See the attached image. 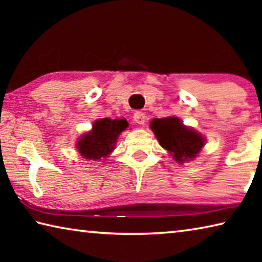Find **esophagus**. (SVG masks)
I'll list each match as a JSON object with an SVG mask.
<instances>
[{"instance_id":"34e87169","label":"esophagus","mask_w":262,"mask_h":262,"mask_svg":"<svg viewBox=\"0 0 262 262\" xmlns=\"http://www.w3.org/2000/svg\"><path fill=\"white\" fill-rule=\"evenodd\" d=\"M133 119H134V121L136 123H139V125H143L145 122V114L143 112H141V111H136L133 115Z\"/></svg>"}]
</instances>
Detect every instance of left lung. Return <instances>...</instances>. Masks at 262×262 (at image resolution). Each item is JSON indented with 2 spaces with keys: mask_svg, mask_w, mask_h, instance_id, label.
Instances as JSON below:
<instances>
[{
  "mask_svg": "<svg viewBox=\"0 0 262 262\" xmlns=\"http://www.w3.org/2000/svg\"><path fill=\"white\" fill-rule=\"evenodd\" d=\"M150 127L162 147L178 163L194 158L205 145V140L199 133L184 126L176 117L154 119Z\"/></svg>",
  "mask_w": 262,
  "mask_h": 262,
  "instance_id": "1",
  "label": "left lung"
}]
</instances>
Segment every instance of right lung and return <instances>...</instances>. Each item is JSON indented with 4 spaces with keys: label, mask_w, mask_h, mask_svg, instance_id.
Returning a JSON list of instances; mask_svg holds the SVG:
<instances>
[{
    "label": "right lung",
    "mask_w": 262,
    "mask_h": 262,
    "mask_svg": "<svg viewBox=\"0 0 262 262\" xmlns=\"http://www.w3.org/2000/svg\"><path fill=\"white\" fill-rule=\"evenodd\" d=\"M128 127L125 119H101L96 121L92 130L77 142V149L84 158L100 161L114 149L119 134Z\"/></svg>",
    "instance_id": "obj_1"
}]
</instances>
